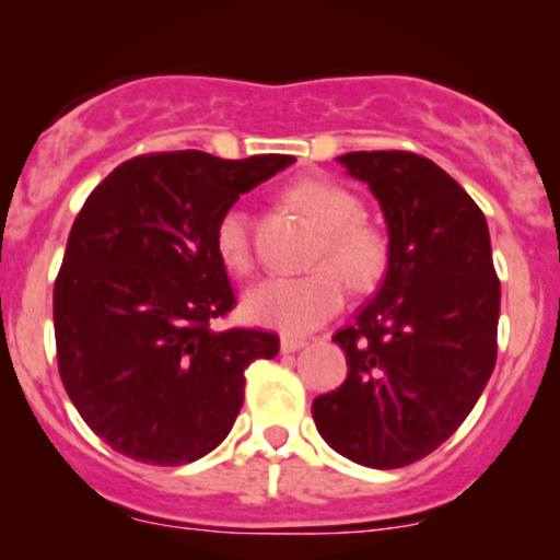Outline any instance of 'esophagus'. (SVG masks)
Listing matches in <instances>:
<instances>
[{
	"label": "esophagus",
	"instance_id": "34e87169",
	"mask_svg": "<svg viewBox=\"0 0 560 560\" xmlns=\"http://www.w3.org/2000/svg\"><path fill=\"white\" fill-rule=\"evenodd\" d=\"M305 345H307L305 337H292V334L281 337V352H294V350H300V347H305Z\"/></svg>",
	"mask_w": 560,
	"mask_h": 560
}]
</instances>
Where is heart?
<instances>
[{"instance_id": "heart-1", "label": "heart", "mask_w": 560, "mask_h": 560, "mask_svg": "<svg viewBox=\"0 0 560 560\" xmlns=\"http://www.w3.org/2000/svg\"><path fill=\"white\" fill-rule=\"evenodd\" d=\"M287 202L318 229L313 244V271L273 276L249 289L244 311L262 326L281 331H311L345 305L350 281L371 289L389 268V240L365 221L363 202L345 186L320 176H307L287 189ZM215 253L231 273L253 271V234L242 208H229L213 231Z\"/></svg>"}]
</instances>
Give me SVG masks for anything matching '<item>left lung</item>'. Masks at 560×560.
<instances>
[{
    "mask_svg": "<svg viewBox=\"0 0 560 560\" xmlns=\"http://www.w3.org/2000/svg\"><path fill=\"white\" fill-rule=\"evenodd\" d=\"M389 229L376 298L334 334L347 376L313 400L320 436L345 458L402 468L434 453L490 382L498 358L500 279L479 205L429 158L350 152Z\"/></svg>",
    "mask_w": 560,
    "mask_h": 560,
    "instance_id": "obj_1",
    "label": "left lung"
}]
</instances>
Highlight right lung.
I'll return each mask as SVG.
<instances>
[{"label": "right lung", "mask_w": 560, "mask_h": 560, "mask_svg": "<svg viewBox=\"0 0 560 560\" xmlns=\"http://www.w3.org/2000/svg\"><path fill=\"white\" fill-rule=\"evenodd\" d=\"M292 163L150 152L86 197L55 279L57 369L115 453L182 466L226 440L244 371L276 358L279 334L210 329L236 305L213 231L240 195Z\"/></svg>", "instance_id": "right-lung-1"}]
</instances>
